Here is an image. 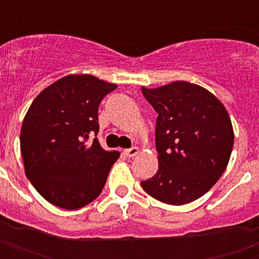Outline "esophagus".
<instances>
[{
	"label": "esophagus",
	"instance_id": "obj_1",
	"mask_svg": "<svg viewBox=\"0 0 259 259\" xmlns=\"http://www.w3.org/2000/svg\"><path fill=\"white\" fill-rule=\"evenodd\" d=\"M123 154L127 158H133V157H136L137 154H139V148H137V147H132V148H127V150H124Z\"/></svg>",
	"mask_w": 259,
	"mask_h": 259
}]
</instances>
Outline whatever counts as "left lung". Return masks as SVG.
I'll return each mask as SVG.
<instances>
[{"label":"left lung","mask_w":259,"mask_h":259,"mask_svg":"<svg viewBox=\"0 0 259 259\" xmlns=\"http://www.w3.org/2000/svg\"><path fill=\"white\" fill-rule=\"evenodd\" d=\"M157 111L155 146L158 172L141 182L155 200L183 205L200 198L228 166L234 143L226 108L204 87L172 81L155 89L141 87Z\"/></svg>","instance_id":"8db88e82"}]
</instances>
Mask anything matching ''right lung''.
<instances>
[{"label":"right lung","mask_w":259,"mask_h":259,"mask_svg":"<svg viewBox=\"0 0 259 259\" xmlns=\"http://www.w3.org/2000/svg\"><path fill=\"white\" fill-rule=\"evenodd\" d=\"M118 85L93 74H68L33 100L20 129L25 174L48 202L64 209L90 204L101 193L118 151L97 139L98 107Z\"/></svg>","instance_id":"add662e5"}]
</instances>
